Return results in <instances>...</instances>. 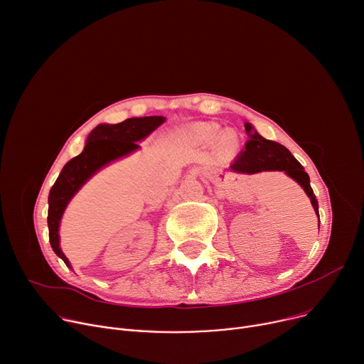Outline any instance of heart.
<instances>
[{
  "mask_svg": "<svg viewBox=\"0 0 364 364\" xmlns=\"http://www.w3.org/2000/svg\"><path fill=\"white\" fill-rule=\"evenodd\" d=\"M220 135V137L218 138L217 136ZM203 137L209 141H213L218 139V143H220V146L223 149L227 151H232L237 148L238 144V134L235 130H227L224 133L220 134V130H218L215 126H209L205 132H203Z\"/></svg>",
  "mask_w": 364,
  "mask_h": 364,
  "instance_id": "heart-1",
  "label": "heart"
}]
</instances>
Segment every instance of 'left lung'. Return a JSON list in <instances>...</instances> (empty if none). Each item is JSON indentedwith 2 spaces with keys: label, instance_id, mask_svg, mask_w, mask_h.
<instances>
[{
  "label": "left lung",
  "instance_id": "left-lung-1",
  "mask_svg": "<svg viewBox=\"0 0 364 364\" xmlns=\"http://www.w3.org/2000/svg\"><path fill=\"white\" fill-rule=\"evenodd\" d=\"M246 134L249 137L245 151L241 152L230 165V169L235 174H257L262 171H284L288 177L297 181L306 191L311 206L319 220V205L310 187L309 174L304 171L301 164L291 155L282 144L262 137L257 130L250 124H245ZM321 223V220L318 221Z\"/></svg>",
  "mask_w": 364,
  "mask_h": 364
}]
</instances>
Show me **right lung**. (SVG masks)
I'll return each mask as SVG.
<instances>
[{"instance_id": "1", "label": "right lung", "mask_w": 364, "mask_h": 364, "mask_svg": "<svg viewBox=\"0 0 364 364\" xmlns=\"http://www.w3.org/2000/svg\"><path fill=\"white\" fill-rule=\"evenodd\" d=\"M164 123L165 117L152 115L127 118L118 124L96 126L86 139L83 152L70 159L61 169L48 196V230L53 250L68 268H71V264L60 247L58 234L61 218L68 202L100 169L140 149L137 141L146 139Z\"/></svg>"}]
</instances>
